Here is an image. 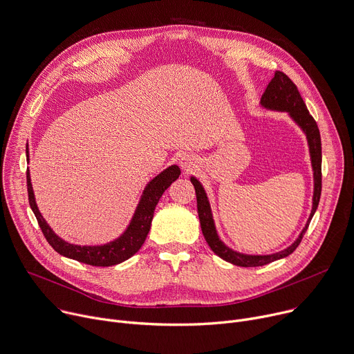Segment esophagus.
I'll list each match as a JSON object with an SVG mask.
<instances>
[{"label":"esophagus","instance_id":"obj_1","mask_svg":"<svg viewBox=\"0 0 354 354\" xmlns=\"http://www.w3.org/2000/svg\"><path fill=\"white\" fill-rule=\"evenodd\" d=\"M179 165L183 171L189 172L192 169H195L198 167V160L196 158L192 155V153H183L180 158H179Z\"/></svg>","mask_w":354,"mask_h":354}]
</instances>
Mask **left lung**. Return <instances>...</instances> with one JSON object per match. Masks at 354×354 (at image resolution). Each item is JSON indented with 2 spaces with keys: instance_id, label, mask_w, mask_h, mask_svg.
Segmentation results:
<instances>
[{
  "instance_id": "1",
  "label": "left lung",
  "mask_w": 354,
  "mask_h": 354,
  "mask_svg": "<svg viewBox=\"0 0 354 354\" xmlns=\"http://www.w3.org/2000/svg\"><path fill=\"white\" fill-rule=\"evenodd\" d=\"M260 103L267 110L288 113V115L301 127V130L306 136L309 153H310L312 171H313L312 210H310V216L305 224V227L302 229L298 239L291 245L286 247L285 250L274 252V254H267V255L243 254V252L234 251L233 248L227 247L220 240L216 226H214V220H213L210 203H209L207 195L205 192V187L195 176H190V182L194 183L195 190H196L198 213H199L201 227H202L205 240L207 241L212 251L214 254H217L220 259H223L227 263H232L234 266H239V267H261V266L270 264L272 261L285 259V257H288L289 254H292L297 250V247L299 245L304 234L308 230L309 223H310V220L317 209V205H319L320 192H322V142H320V133H319L317 124L313 120V117L309 114L306 104L304 103L295 83L289 79L285 73L275 72L274 77L271 79V82L268 83V86L266 88L264 94L261 95Z\"/></svg>"
}]
</instances>
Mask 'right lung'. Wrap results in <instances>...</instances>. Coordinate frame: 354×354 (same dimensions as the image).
Listing matches in <instances>:
<instances>
[{
    "label": "right lung",
    "mask_w": 354,
    "mask_h": 354,
    "mask_svg": "<svg viewBox=\"0 0 354 354\" xmlns=\"http://www.w3.org/2000/svg\"><path fill=\"white\" fill-rule=\"evenodd\" d=\"M26 156L29 162L28 151H26ZM179 175H180L179 167L171 165L165 171L156 175L152 180H149L142 192L138 206L134 212V216L130 224H128L127 229L124 230V233L118 239L100 245L72 244L60 239L50 229V226L46 223V220L44 218V216L41 214L37 206L34 189H32V183H30L29 169L26 172L28 199H29V206L39 223V227L45 239L48 240V243L52 245L55 251H57L63 257H68V259L76 260L83 264H88L94 267H111L128 260L141 248L151 229L153 212L160 196H162L164 192L171 186V183L179 178Z\"/></svg>",
    "instance_id": "1"
}]
</instances>
